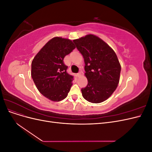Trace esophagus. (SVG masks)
<instances>
[{"label": "esophagus", "instance_id": "esophagus-1", "mask_svg": "<svg viewBox=\"0 0 152 152\" xmlns=\"http://www.w3.org/2000/svg\"><path fill=\"white\" fill-rule=\"evenodd\" d=\"M82 72L80 71V72H79V73H77V76H78V77H80V76H81V74H82Z\"/></svg>", "mask_w": 152, "mask_h": 152}]
</instances>
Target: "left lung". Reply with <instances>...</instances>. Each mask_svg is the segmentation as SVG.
Listing matches in <instances>:
<instances>
[{"label": "left lung", "mask_w": 152, "mask_h": 152, "mask_svg": "<svg viewBox=\"0 0 152 152\" xmlns=\"http://www.w3.org/2000/svg\"><path fill=\"white\" fill-rule=\"evenodd\" d=\"M73 42L83 56L88 81L81 89L82 96L91 103L103 102L115 91L120 79L121 66L115 53L94 35H87Z\"/></svg>", "instance_id": "left-lung-1"}]
</instances>
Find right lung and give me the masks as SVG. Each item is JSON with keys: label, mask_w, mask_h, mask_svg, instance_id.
Masks as SVG:
<instances>
[{"label": "right lung", "mask_w": 152, "mask_h": 152, "mask_svg": "<svg viewBox=\"0 0 152 152\" xmlns=\"http://www.w3.org/2000/svg\"><path fill=\"white\" fill-rule=\"evenodd\" d=\"M75 48L71 40L56 37L45 44L31 62V75L37 88L53 102L65 99L70 90L73 77L66 72L63 59Z\"/></svg>", "instance_id": "right-lung-1"}]
</instances>
